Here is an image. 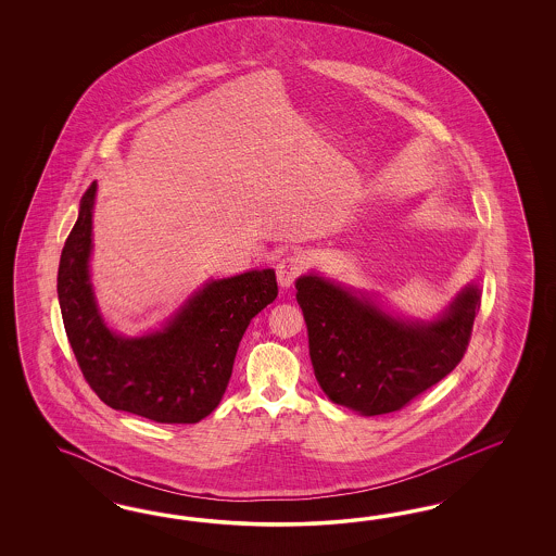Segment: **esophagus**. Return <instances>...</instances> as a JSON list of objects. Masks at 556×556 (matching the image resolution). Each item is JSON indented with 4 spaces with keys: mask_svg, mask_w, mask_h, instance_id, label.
<instances>
[{
    "mask_svg": "<svg viewBox=\"0 0 556 556\" xmlns=\"http://www.w3.org/2000/svg\"><path fill=\"white\" fill-rule=\"evenodd\" d=\"M305 267H307V263H305V256H303V254H286V256L277 263V281H279V286H293V281L302 275Z\"/></svg>",
    "mask_w": 556,
    "mask_h": 556,
    "instance_id": "esophagus-1",
    "label": "esophagus"
}]
</instances>
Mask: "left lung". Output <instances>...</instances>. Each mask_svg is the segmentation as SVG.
<instances>
[{
    "label": "left lung",
    "instance_id": "8db88e82",
    "mask_svg": "<svg viewBox=\"0 0 556 556\" xmlns=\"http://www.w3.org/2000/svg\"><path fill=\"white\" fill-rule=\"evenodd\" d=\"M295 287L320 388L363 416L402 409L455 369L481 307L479 287L469 286L440 320L402 321L318 275Z\"/></svg>",
    "mask_w": 556,
    "mask_h": 556
}]
</instances>
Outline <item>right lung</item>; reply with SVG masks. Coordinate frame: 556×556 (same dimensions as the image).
Masks as SVG:
<instances>
[{
    "instance_id": "right-lung-1",
    "label": "right lung",
    "mask_w": 556,
    "mask_h": 556,
    "mask_svg": "<svg viewBox=\"0 0 556 556\" xmlns=\"http://www.w3.org/2000/svg\"><path fill=\"white\" fill-rule=\"evenodd\" d=\"M91 184L68 232L56 291L68 344L85 381L101 402L161 424H195L210 416L228 388L236 351L254 316L275 302V270H249L203 287L167 328L119 338L101 320L89 283Z\"/></svg>"
}]
</instances>
